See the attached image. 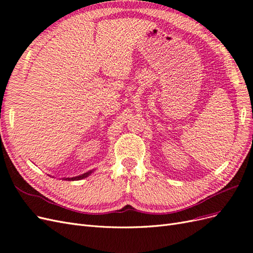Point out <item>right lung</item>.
<instances>
[{
  "label": "right lung",
  "instance_id": "right-lung-1",
  "mask_svg": "<svg viewBox=\"0 0 253 253\" xmlns=\"http://www.w3.org/2000/svg\"><path fill=\"white\" fill-rule=\"evenodd\" d=\"M90 173H91V171H89V172H87V173H84V174L79 175V176H76V177L65 178V180H80V179H82V178H85V177H87V176H88Z\"/></svg>",
  "mask_w": 253,
  "mask_h": 253
}]
</instances>
